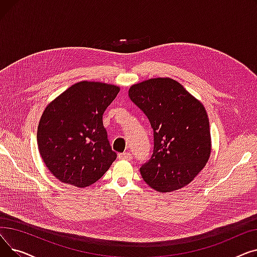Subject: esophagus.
<instances>
[{
    "label": "esophagus",
    "instance_id": "esophagus-1",
    "mask_svg": "<svg viewBox=\"0 0 257 257\" xmlns=\"http://www.w3.org/2000/svg\"><path fill=\"white\" fill-rule=\"evenodd\" d=\"M118 158H119V159H124V160H131V159H132V155H131L129 152L119 153V154H118Z\"/></svg>",
    "mask_w": 257,
    "mask_h": 257
}]
</instances>
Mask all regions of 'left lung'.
Returning <instances> with one entry per match:
<instances>
[{
    "label": "left lung",
    "instance_id": "obj_1",
    "mask_svg": "<svg viewBox=\"0 0 257 257\" xmlns=\"http://www.w3.org/2000/svg\"><path fill=\"white\" fill-rule=\"evenodd\" d=\"M129 98L153 129V154L140 169L143 179L161 193L177 191L192 182L211 151L203 104L171 78L134 84L129 88Z\"/></svg>",
    "mask_w": 257,
    "mask_h": 257
}]
</instances>
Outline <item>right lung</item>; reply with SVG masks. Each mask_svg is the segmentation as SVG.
Segmentation results:
<instances>
[{
    "instance_id": "1",
    "label": "right lung",
    "mask_w": 257,
    "mask_h": 257,
    "mask_svg": "<svg viewBox=\"0 0 257 257\" xmlns=\"http://www.w3.org/2000/svg\"><path fill=\"white\" fill-rule=\"evenodd\" d=\"M119 87L81 81L46 107L37 128L38 150L49 171L63 183L86 187L116 158L103 126V113Z\"/></svg>"
}]
</instances>
